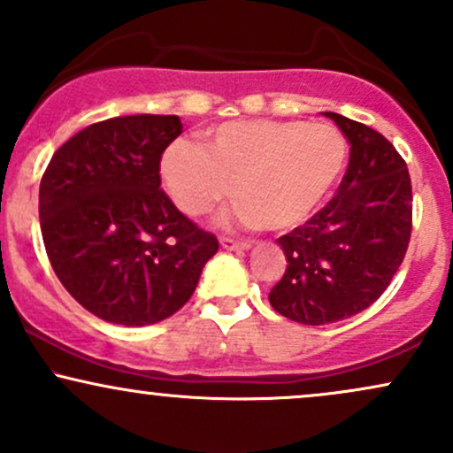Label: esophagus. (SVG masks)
Returning a JSON list of instances; mask_svg holds the SVG:
<instances>
[{"instance_id":"esophagus-1","label":"esophagus","mask_w":453,"mask_h":453,"mask_svg":"<svg viewBox=\"0 0 453 453\" xmlns=\"http://www.w3.org/2000/svg\"><path fill=\"white\" fill-rule=\"evenodd\" d=\"M221 247L227 249V251H244V249H249L251 244H249L247 241H236V238L221 236Z\"/></svg>"}]
</instances>
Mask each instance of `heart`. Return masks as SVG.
<instances>
[{
  "mask_svg": "<svg viewBox=\"0 0 453 453\" xmlns=\"http://www.w3.org/2000/svg\"><path fill=\"white\" fill-rule=\"evenodd\" d=\"M347 147L327 123L244 119L211 129L204 149L174 140L159 173L185 215H206L232 196L230 219L289 230L313 215L342 173Z\"/></svg>",
  "mask_w": 453,
  "mask_h": 453,
  "instance_id": "heart-1",
  "label": "heart"
}]
</instances>
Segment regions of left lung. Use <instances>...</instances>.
Masks as SVG:
<instances>
[{"instance_id":"1","label":"left lung","mask_w":453,"mask_h":453,"mask_svg":"<svg viewBox=\"0 0 453 453\" xmlns=\"http://www.w3.org/2000/svg\"><path fill=\"white\" fill-rule=\"evenodd\" d=\"M326 117L349 140V165L324 209L277 241L288 268L268 294L277 313L304 326L347 319L375 303L413 227L411 176L394 144L342 114Z\"/></svg>"}]
</instances>
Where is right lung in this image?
Masks as SVG:
<instances>
[{
    "instance_id": "obj_1",
    "label": "right lung",
    "mask_w": 453,
    "mask_h": 453,
    "mask_svg": "<svg viewBox=\"0 0 453 453\" xmlns=\"http://www.w3.org/2000/svg\"><path fill=\"white\" fill-rule=\"evenodd\" d=\"M176 114L93 123L55 150L40 183V227L55 274L78 304L121 326L183 306L219 242L159 189Z\"/></svg>"
}]
</instances>
